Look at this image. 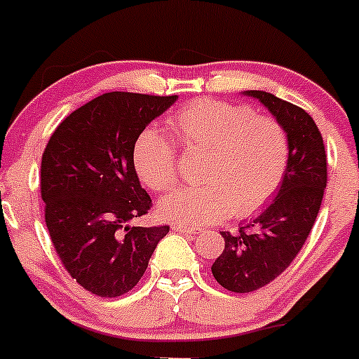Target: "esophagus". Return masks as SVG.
<instances>
[{
    "label": "esophagus",
    "mask_w": 359,
    "mask_h": 359,
    "mask_svg": "<svg viewBox=\"0 0 359 359\" xmlns=\"http://www.w3.org/2000/svg\"><path fill=\"white\" fill-rule=\"evenodd\" d=\"M172 230L173 231H180V233H184V235H196V233H198V230H196V228L182 226V224H173Z\"/></svg>",
    "instance_id": "34e87169"
}]
</instances>
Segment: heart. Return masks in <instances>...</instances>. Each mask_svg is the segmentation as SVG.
<instances>
[{"instance_id": "b5f03b06", "label": "heart", "mask_w": 359, "mask_h": 359, "mask_svg": "<svg viewBox=\"0 0 359 359\" xmlns=\"http://www.w3.org/2000/svg\"><path fill=\"white\" fill-rule=\"evenodd\" d=\"M180 147L206 153L201 165L203 186L180 189L160 203V215L173 223L206 224L228 215L249 218L274 198L290 165V141L278 119L259 116L245 105L203 98L168 121ZM141 182L168 192L179 180L177 144L151 128L135 144Z\"/></svg>"}]
</instances>
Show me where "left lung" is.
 Segmentation results:
<instances>
[{"label":"left lung","instance_id":"obj_1","mask_svg":"<svg viewBox=\"0 0 359 359\" xmlns=\"http://www.w3.org/2000/svg\"><path fill=\"white\" fill-rule=\"evenodd\" d=\"M283 124L290 165L278 196L237 233L223 231L224 250L211 266L216 281L233 293H250L274 281L306 242L327 186L324 140L312 117L273 93L249 90Z\"/></svg>","mask_w":359,"mask_h":359}]
</instances>
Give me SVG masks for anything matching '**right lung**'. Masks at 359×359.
Wrapping results in <instances>:
<instances>
[{"label": "right lung", "instance_id": "right-lung-1", "mask_svg": "<svg viewBox=\"0 0 359 359\" xmlns=\"http://www.w3.org/2000/svg\"><path fill=\"white\" fill-rule=\"evenodd\" d=\"M177 95L110 92L71 112L41 165L46 224L59 261L86 291L116 298L140 283L170 226H129L151 198L135 168V144Z\"/></svg>", "mask_w": 359, "mask_h": 359}]
</instances>
